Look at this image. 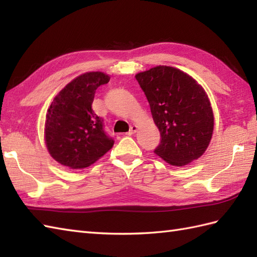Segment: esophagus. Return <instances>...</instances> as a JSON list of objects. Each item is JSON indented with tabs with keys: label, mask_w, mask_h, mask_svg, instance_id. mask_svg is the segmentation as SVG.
Listing matches in <instances>:
<instances>
[{
	"label": "esophagus",
	"mask_w": 257,
	"mask_h": 257,
	"mask_svg": "<svg viewBox=\"0 0 257 257\" xmlns=\"http://www.w3.org/2000/svg\"><path fill=\"white\" fill-rule=\"evenodd\" d=\"M137 130H138V127H137V125H136V124H133L132 127H130V130H129L128 135L132 136V135H134V134L137 133Z\"/></svg>",
	"instance_id": "esophagus-1"
}]
</instances>
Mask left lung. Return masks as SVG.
Wrapping results in <instances>:
<instances>
[{
  "mask_svg": "<svg viewBox=\"0 0 257 257\" xmlns=\"http://www.w3.org/2000/svg\"><path fill=\"white\" fill-rule=\"evenodd\" d=\"M135 77L160 132L161 143L155 154L176 167L199 159L209 147L214 128V114L203 87L192 76L165 65Z\"/></svg>",
  "mask_w": 257,
  "mask_h": 257,
  "instance_id": "obj_1",
  "label": "left lung"
}]
</instances>
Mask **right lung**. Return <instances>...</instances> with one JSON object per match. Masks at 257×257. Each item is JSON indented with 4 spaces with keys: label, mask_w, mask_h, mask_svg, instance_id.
<instances>
[{
    "label": "right lung",
    "mask_w": 257,
    "mask_h": 257,
    "mask_svg": "<svg viewBox=\"0 0 257 257\" xmlns=\"http://www.w3.org/2000/svg\"><path fill=\"white\" fill-rule=\"evenodd\" d=\"M110 76L84 73L54 97L47 109L44 139L54 160L69 169L91 166L112 148L113 140L102 129V120L91 109L96 89Z\"/></svg>",
    "instance_id": "1"
}]
</instances>
